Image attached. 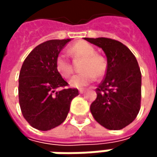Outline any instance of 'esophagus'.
Wrapping results in <instances>:
<instances>
[{
	"label": "esophagus",
	"instance_id": "obj_1",
	"mask_svg": "<svg viewBox=\"0 0 157 157\" xmlns=\"http://www.w3.org/2000/svg\"><path fill=\"white\" fill-rule=\"evenodd\" d=\"M84 92H85L84 89H80V90H79V93H80V94H83Z\"/></svg>",
	"mask_w": 157,
	"mask_h": 157
}]
</instances>
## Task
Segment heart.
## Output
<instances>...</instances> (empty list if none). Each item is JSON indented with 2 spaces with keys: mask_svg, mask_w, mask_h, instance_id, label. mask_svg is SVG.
I'll return each instance as SVG.
<instances>
[{
  "mask_svg": "<svg viewBox=\"0 0 157 157\" xmlns=\"http://www.w3.org/2000/svg\"><path fill=\"white\" fill-rule=\"evenodd\" d=\"M95 49L85 42H78L69 48V53L75 59H83L82 74L73 76L69 84L75 88H82L94 82L96 76L100 77L106 71L105 60L95 53ZM55 69L63 78H68L73 73V66L65 54L59 53L55 59Z\"/></svg>",
  "mask_w": 157,
  "mask_h": 157,
  "instance_id": "heart-1",
  "label": "heart"
}]
</instances>
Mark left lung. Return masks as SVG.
<instances>
[{
  "label": "left lung",
  "mask_w": 157,
  "mask_h": 157,
  "mask_svg": "<svg viewBox=\"0 0 157 157\" xmlns=\"http://www.w3.org/2000/svg\"><path fill=\"white\" fill-rule=\"evenodd\" d=\"M102 48L107 58L105 77L95 90L91 113L101 125L120 130L137 116L141 104L142 75L136 58L122 43L109 38H84Z\"/></svg>",
  "instance_id": "obj_1"
}]
</instances>
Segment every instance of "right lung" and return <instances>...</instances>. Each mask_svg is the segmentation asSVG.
Instances as JSON below:
<instances>
[{
  "mask_svg": "<svg viewBox=\"0 0 157 157\" xmlns=\"http://www.w3.org/2000/svg\"><path fill=\"white\" fill-rule=\"evenodd\" d=\"M70 39L50 40L34 48L19 75V103L23 117L35 129L48 131L66 119L77 89L59 88L67 82L57 73L55 59Z\"/></svg>",
  "mask_w": 157,
  "mask_h": 157,
  "instance_id": "1",
  "label": "right lung"
}]
</instances>
